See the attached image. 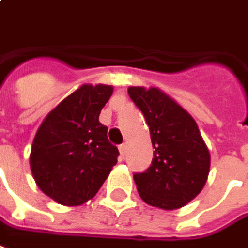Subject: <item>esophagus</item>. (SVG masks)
I'll list each match as a JSON object with an SVG mask.
<instances>
[{
	"label": "esophagus",
	"instance_id": "1",
	"mask_svg": "<svg viewBox=\"0 0 248 248\" xmlns=\"http://www.w3.org/2000/svg\"><path fill=\"white\" fill-rule=\"evenodd\" d=\"M119 151H120V155L124 157L125 154H127V144H121L120 147H119Z\"/></svg>",
	"mask_w": 248,
	"mask_h": 248
}]
</instances>
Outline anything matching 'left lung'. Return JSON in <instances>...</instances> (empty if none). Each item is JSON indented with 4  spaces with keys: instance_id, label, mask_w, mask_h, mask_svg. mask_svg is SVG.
I'll return each instance as SVG.
<instances>
[{
    "instance_id": "obj_1",
    "label": "left lung",
    "mask_w": 248,
    "mask_h": 248,
    "mask_svg": "<svg viewBox=\"0 0 248 248\" xmlns=\"http://www.w3.org/2000/svg\"><path fill=\"white\" fill-rule=\"evenodd\" d=\"M128 94L141 110L151 133L154 159L133 175L141 199L163 210H176L194 199L210 172V152L195 120L156 88L131 87Z\"/></svg>"
}]
</instances>
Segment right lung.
<instances>
[{
    "label": "right lung",
    "mask_w": 248,
    "mask_h": 248,
    "mask_svg": "<svg viewBox=\"0 0 248 248\" xmlns=\"http://www.w3.org/2000/svg\"><path fill=\"white\" fill-rule=\"evenodd\" d=\"M113 88L85 84L49 112L37 131L31 168L44 194L64 205L92 199L117 163L119 149L99 121Z\"/></svg>",
    "instance_id": "1"
}]
</instances>
